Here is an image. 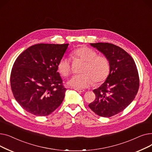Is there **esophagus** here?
<instances>
[{
    "label": "esophagus",
    "instance_id": "34e87169",
    "mask_svg": "<svg viewBox=\"0 0 152 152\" xmlns=\"http://www.w3.org/2000/svg\"><path fill=\"white\" fill-rule=\"evenodd\" d=\"M75 91H77L78 92H84L85 91L84 90H83V89H76V88H75L74 89Z\"/></svg>",
    "mask_w": 152,
    "mask_h": 152
}]
</instances>
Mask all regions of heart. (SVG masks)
<instances>
[{
    "mask_svg": "<svg viewBox=\"0 0 152 152\" xmlns=\"http://www.w3.org/2000/svg\"><path fill=\"white\" fill-rule=\"evenodd\" d=\"M74 58L84 61L82 75L72 76L68 81V85L76 89H85L95 83L103 81L108 76L110 63L104 55H97V52L86 46H82L73 50L71 53ZM57 68L60 73L67 76L71 72L70 60L66 57H62L58 62Z\"/></svg>",
    "mask_w": 152,
    "mask_h": 152,
    "instance_id": "1",
    "label": "heart"
}]
</instances>
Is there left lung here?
<instances>
[{"label":"left lung","instance_id":"left-lung-1","mask_svg":"<svg viewBox=\"0 0 152 152\" xmlns=\"http://www.w3.org/2000/svg\"><path fill=\"white\" fill-rule=\"evenodd\" d=\"M90 44L108 58L110 67L106 81L93 91L95 99L89 107L100 116L111 117L135 99L139 87L138 71L131 56L122 48L110 43Z\"/></svg>","mask_w":152,"mask_h":152}]
</instances>
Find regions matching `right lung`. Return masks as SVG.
Returning <instances> with one entry per match:
<instances>
[{"label": "right lung", "instance_id": "right-lung-1", "mask_svg": "<svg viewBox=\"0 0 152 152\" xmlns=\"http://www.w3.org/2000/svg\"><path fill=\"white\" fill-rule=\"evenodd\" d=\"M68 45L36 44L16 59L10 75L11 88L15 100L28 112L47 116L61 105L66 88L57 65Z\"/></svg>", "mask_w": 152, "mask_h": 152}]
</instances>
